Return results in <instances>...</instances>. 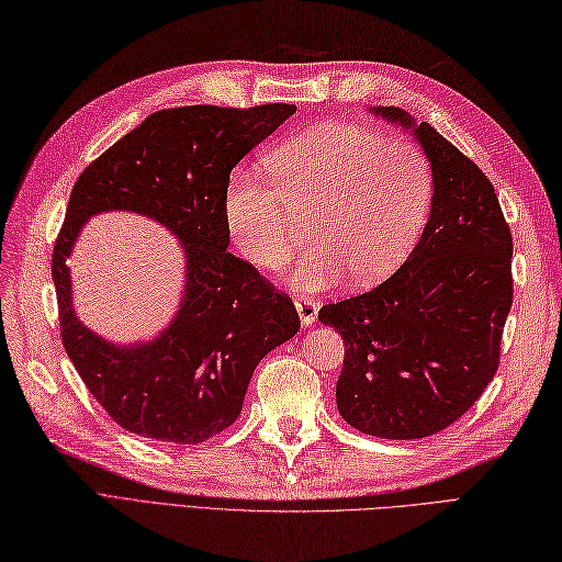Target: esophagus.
Segmentation results:
<instances>
[{"instance_id": "34e87169", "label": "esophagus", "mask_w": 562, "mask_h": 562, "mask_svg": "<svg viewBox=\"0 0 562 562\" xmlns=\"http://www.w3.org/2000/svg\"><path fill=\"white\" fill-rule=\"evenodd\" d=\"M294 306H296V313L301 318V325L304 327H311L315 323V318H318V308L321 304L311 296H296L294 299Z\"/></svg>"}]
</instances>
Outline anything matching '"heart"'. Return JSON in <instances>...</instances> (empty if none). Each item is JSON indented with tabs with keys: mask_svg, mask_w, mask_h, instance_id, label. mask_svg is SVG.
I'll use <instances>...</instances> for the list:
<instances>
[{
	"mask_svg": "<svg viewBox=\"0 0 562 562\" xmlns=\"http://www.w3.org/2000/svg\"><path fill=\"white\" fill-rule=\"evenodd\" d=\"M270 178L235 172L225 221L237 249L261 270H280L296 251V223L313 249L301 258L296 290L323 292L351 276L375 284L406 261L435 196V176L413 142L370 127L325 123L268 156Z\"/></svg>",
	"mask_w": 562,
	"mask_h": 562,
	"instance_id": "heart-1",
	"label": "heart"
}]
</instances>
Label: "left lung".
Returning a JSON list of instances; mask_svg holds the SVG:
<instances>
[{
    "label": "left lung",
    "mask_w": 562,
    "mask_h": 562,
    "mask_svg": "<svg viewBox=\"0 0 562 562\" xmlns=\"http://www.w3.org/2000/svg\"><path fill=\"white\" fill-rule=\"evenodd\" d=\"M413 131L435 176L420 241L375 290L321 308L344 339L337 408L382 439H423L453 425L494 380L513 306V237L494 184L408 111L372 106Z\"/></svg>",
    "instance_id": "obj_1"
}]
</instances>
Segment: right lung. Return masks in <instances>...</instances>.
Listing matches in <instances>:
<instances>
[{"label":"right lung","instance_id":"add662e5","mask_svg":"<svg viewBox=\"0 0 562 562\" xmlns=\"http://www.w3.org/2000/svg\"><path fill=\"white\" fill-rule=\"evenodd\" d=\"M296 111L178 106L144 119L80 172L54 244L52 278L64 349L90 394L133 435L199 443L237 420L261 358L299 333L292 299L227 251L229 172ZM133 210L186 251V294L151 342L119 348L85 328L69 301L67 256L89 215Z\"/></svg>","mask_w":562,"mask_h":562}]
</instances>
